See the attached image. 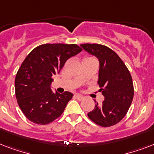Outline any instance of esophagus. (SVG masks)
<instances>
[{"mask_svg":"<svg viewBox=\"0 0 154 154\" xmlns=\"http://www.w3.org/2000/svg\"><path fill=\"white\" fill-rule=\"evenodd\" d=\"M75 97H76L78 101H82V100L84 99V97H83L82 95H80V94H76V95H75Z\"/></svg>","mask_w":154,"mask_h":154,"instance_id":"obj_1","label":"esophagus"}]
</instances>
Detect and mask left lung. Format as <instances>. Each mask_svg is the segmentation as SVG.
<instances>
[{
  "label": "left lung",
  "mask_w": 154,
  "mask_h": 154,
  "mask_svg": "<svg viewBox=\"0 0 154 154\" xmlns=\"http://www.w3.org/2000/svg\"><path fill=\"white\" fill-rule=\"evenodd\" d=\"M81 46L98 59L97 83L105 97L101 105L97 103L88 117L100 126L114 125L126 115L134 98L130 72L119 56L109 47L99 44H82Z\"/></svg>",
  "instance_id": "8db88e82"
}]
</instances>
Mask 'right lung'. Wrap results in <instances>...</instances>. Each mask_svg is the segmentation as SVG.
<instances>
[{"label":"right lung","mask_w":154,"mask_h":154,"mask_svg":"<svg viewBox=\"0 0 154 154\" xmlns=\"http://www.w3.org/2000/svg\"><path fill=\"white\" fill-rule=\"evenodd\" d=\"M82 51L75 44H44L25 57L15 78L19 107L28 119L37 125L53 122L64 112L73 94L53 93V75L58 74L69 58Z\"/></svg>","instance_id":"right-lung-1"}]
</instances>
